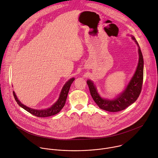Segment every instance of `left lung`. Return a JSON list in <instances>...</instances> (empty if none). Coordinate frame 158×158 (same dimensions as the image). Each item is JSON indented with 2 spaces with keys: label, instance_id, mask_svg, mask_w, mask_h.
I'll return each mask as SVG.
<instances>
[{
  "label": "left lung",
  "instance_id": "1",
  "mask_svg": "<svg viewBox=\"0 0 158 158\" xmlns=\"http://www.w3.org/2000/svg\"><path fill=\"white\" fill-rule=\"evenodd\" d=\"M138 47V63L136 71L125 89L114 98H103L100 95L96 85L92 81L88 79L87 85L91 96L100 109L111 112L122 111L133 103L139 97L143 81L144 61L139 46L135 38L130 35Z\"/></svg>",
  "mask_w": 158,
  "mask_h": 158
}]
</instances>
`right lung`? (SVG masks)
<instances>
[{"instance_id":"right-lung-1","label":"right lung","mask_w":158,"mask_h":158,"mask_svg":"<svg viewBox=\"0 0 158 158\" xmlns=\"http://www.w3.org/2000/svg\"><path fill=\"white\" fill-rule=\"evenodd\" d=\"M74 79H75L74 77H72L65 83V84L63 85L61 89L58 99L56 100V102L55 103L52 104L50 107L47 109H34L30 108L20 102V101L18 99V97H17L14 91H13L14 96L16 102L19 104V106H20L23 109H25L28 112L30 113L31 114L38 117H48L52 116L58 114L61 110V109L64 107L71 85L72 84Z\"/></svg>"}]
</instances>
